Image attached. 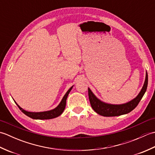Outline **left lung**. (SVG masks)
Segmentation results:
<instances>
[{"instance_id":"obj_1","label":"left lung","mask_w":155,"mask_h":155,"mask_svg":"<svg viewBox=\"0 0 155 155\" xmlns=\"http://www.w3.org/2000/svg\"><path fill=\"white\" fill-rule=\"evenodd\" d=\"M148 85V74L146 72V78L143 87L139 94L134 99L122 104H111L105 103L100 101L93 93L89 88L88 89V98L93 109L98 114L103 117H116L122 114H127L135 108L139 103L141 98L145 93Z\"/></svg>"}]
</instances>
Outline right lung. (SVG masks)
I'll return each instance as SVG.
<instances>
[{"instance_id": "1", "label": "right lung", "mask_w": 155, "mask_h": 155, "mask_svg": "<svg viewBox=\"0 0 155 155\" xmlns=\"http://www.w3.org/2000/svg\"><path fill=\"white\" fill-rule=\"evenodd\" d=\"M72 87H73V86L69 88L68 91L66 93L64 96L63 97V98H62V99L60 103V104H59L55 108H54V109L51 110L45 111V112H38V113L28 112V111L22 109V108L20 107L15 101V103L17 104V106L20 108V110H21L25 114H26L27 116L29 117L30 118H33V119H40V120L51 119V118H54L60 116V115L62 113H63V111H64L65 107H66V101H67V98L68 97V95L69 93H70L71 91L72 90Z\"/></svg>"}]
</instances>
